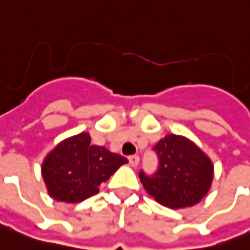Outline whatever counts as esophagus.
Here are the masks:
<instances>
[{
  "mask_svg": "<svg viewBox=\"0 0 250 250\" xmlns=\"http://www.w3.org/2000/svg\"><path fill=\"white\" fill-rule=\"evenodd\" d=\"M129 164L132 166V167H136L138 164H139V156H130L129 157Z\"/></svg>",
  "mask_w": 250,
  "mask_h": 250,
  "instance_id": "34e87169",
  "label": "esophagus"
}]
</instances>
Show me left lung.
I'll list each match as a JSON object with an SVG mask.
<instances>
[{
  "mask_svg": "<svg viewBox=\"0 0 250 250\" xmlns=\"http://www.w3.org/2000/svg\"><path fill=\"white\" fill-rule=\"evenodd\" d=\"M160 166L151 177L140 172L146 192L163 206L197 205L211 188L214 167L206 153L185 136L167 135L156 145Z\"/></svg>",
  "mask_w": 250,
  "mask_h": 250,
  "instance_id": "obj_1",
  "label": "left lung"
}]
</instances>
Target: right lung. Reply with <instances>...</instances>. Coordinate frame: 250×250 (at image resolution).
Wrapping results in <instances>:
<instances>
[{
  "instance_id": "add662e5",
  "label": "right lung",
  "mask_w": 250,
  "mask_h": 250,
  "mask_svg": "<svg viewBox=\"0 0 250 250\" xmlns=\"http://www.w3.org/2000/svg\"><path fill=\"white\" fill-rule=\"evenodd\" d=\"M128 160L104 146L90 145V135L82 132L60 142L42 164L48 195L65 203H79L99 193L100 184Z\"/></svg>"
}]
</instances>
